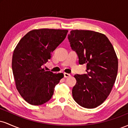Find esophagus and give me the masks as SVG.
I'll return each mask as SVG.
<instances>
[{
    "mask_svg": "<svg viewBox=\"0 0 128 128\" xmlns=\"http://www.w3.org/2000/svg\"><path fill=\"white\" fill-rule=\"evenodd\" d=\"M64 75L65 78H68V77H70V76H71V75H70L69 73H64Z\"/></svg>",
    "mask_w": 128,
    "mask_h": 128,
    "instance_id": "1",
    "label": "esophagus"
}]
</instances>
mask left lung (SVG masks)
Returning <instances> with one entry per match:
<instances>
[{"instance_id":"8db88e82","label":"left lung","mask_w":128,"mask_h":128,"mask_svg":"<svg viewBox=\"0 0 128 128\" xmlns=\"http://www.w3.org/2000/svg\"><path fill=\"white\" fill-rule=\"evenodd\" d=\"M68 39L79 64H86L87 72L74 75L73 99L84 108H96L106 99L115 83L118 71L115 50L105 35L92 30H73Z\"/></svg>"}]
</instances>
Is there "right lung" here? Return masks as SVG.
Instances as JSON below:
<instances>
[{"label": "right lung", "instance_id": "add662e5", "mask_svg": "<svg viewBox=\"0 0 128 128\" xmlns=\"http://www.w3.org/2000/svg\"><path fill=\"white\" fill-rule=\"evenodd\" d=\"M67 30L35 29L23 36L12 55V69L16 88L28 104L40 105L54 94L56 85L64 77L62 73L45 71L42 66L65 39Z\"/></svg>", "mask_w": 128, "mask_h": 128}]
</instances>
